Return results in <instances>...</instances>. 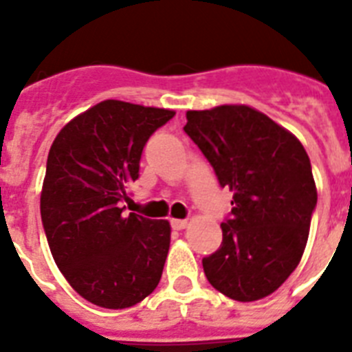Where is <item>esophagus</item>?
<instances>
[{
	"mask_svg": "<svg viewBox=\"0 0 352 352\" xmlns=\"http://www.w3.org/2000/svg\"><path fill=\"white\" fill-rule=\"evenodd\" d=\"M170 226H173L174 231H182L186 227V220H178V219H173L170 220Z\"/></svg>",
	"mask_w": 352,
	"mask_h": 352,
	"instance_id": "obj_1",
	"label": "esophagus"
}]
</instances>
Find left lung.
<instances>
[{
    "label": "left lung",
    "instance_id": "left-lung-1",
    "mask_svg": "<svg viewBox=\"0 0 352 352\" xmlns=\"http://www.w3.org/2000/svg\"><path fill=\"white\" fill-rule=\"evenodd\" d=\"M186 135L199 146L219 183L232 195L222 245L203 259L217 291L236 301L275 292L303 256L317 204L303 144L248 105L188 111Z\"/></svg>",
    "mask_w": 352,
    "mask_h": 352
}]
</instances>
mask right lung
Returning a JSON list of instances; mask_svg holds the SVG:
<instances>
[{"mask_svg": "<svg viewBox=\"0 0 352 352\" xmlns=\"http://www.w3.org/2000/svg\"><path fill=\"white\" fill-rule=\"evenodd\" d=\"M174 111L104 100L56 135L40 195L56 264L84 300L129 309L155 291L170 243L167 220L123 213L151 133Z\"/></svg>", "mask_w": 352, "mask_h": 352, "instance_id": "1", "label": "right lung"}]
</instances>
